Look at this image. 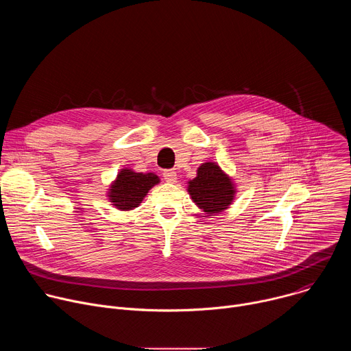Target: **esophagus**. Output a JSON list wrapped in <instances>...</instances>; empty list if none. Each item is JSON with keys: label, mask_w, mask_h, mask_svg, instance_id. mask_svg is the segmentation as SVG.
Returning <instances> with one entry per match:
<instances>
[{"label": "esophagus", "mask_w": 351, "mask_h": 351, "mask_svg": "<svg viewBox=\"0 0 351 351\" xmlns=\"http://www.w3.org/2000/svg\"><path fill=\"white\" fill-rule=\"evenodd\" d=\"M164 179H165L168 183H176V182H178V173H176V171H173V169H167V171H164Z\"/></svg>", "instance_id": "obj_1"}]
</instances>
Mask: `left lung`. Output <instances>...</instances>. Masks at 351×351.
<instances>
[{
    "instance_id": "8db88e82",
    "label": "left lung",
    "mask_w": 351,
    "mask_h": 351,
    "mask_svg": "<svg viewBox=\"0 0 351 351\" xmlns=\"http://www.w3.org/2000/svg\"><path fill=\"white\" fill-rule=\"evenodd\" d=\"M187 191L193 203L210 217L230 207L237 189L218 162L207 161L197 168V176L187 182Z\"/></svg>"
}]
</instances>
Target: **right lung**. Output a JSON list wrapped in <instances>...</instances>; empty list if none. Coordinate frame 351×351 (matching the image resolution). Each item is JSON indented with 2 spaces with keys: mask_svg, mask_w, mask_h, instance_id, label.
Wrapping results in <instances>:
<instances>
[{
  "mask_svg": "<svg viewBox=\"0 0 351 351\" xmlns=\"http://www.w3.org/2000/svg\"><path fill=\"white\" fill-rule=\"evenodd\" d=\"M160 182V178L153 172L143 173L132 168H122L110 189H107L108 202L119 211H132L141 204L147 193Z\"/></svg>",
  "mask_w": 351,
  "mask_h": 351,
  "instance_id": "add662e5",
  "label": "right lung"
}]
</instances>
